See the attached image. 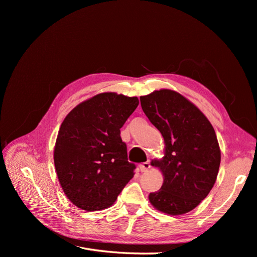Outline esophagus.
Masks as SVG:
<instances>
[{
	"label": "esophagus",
	"mask_w": 257,
	"mask_h": 257,
	"mask_svg": "<svg viewBox=\"0 0 257 257\" xmlns=\"http://www.w3.org/2000/svg\"><path fill=\"white\" fill-rule=\"evenodd\" d=\"M151 165H150V162H145V163H142V164H139V169H141L142 173H146L148 169H150Z\"/></svg>",
	"instance_id": "obj_1"
}]
</instances>
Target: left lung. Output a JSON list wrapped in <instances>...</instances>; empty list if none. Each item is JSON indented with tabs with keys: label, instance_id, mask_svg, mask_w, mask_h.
Listing matches in <instances>:
<instances>
[{
	"label": "left lung",
	"instance_id": "left-lung-1",
	"mask_svg": "<svg viewBox=\"0 0 257 257\" xmlns=\"http://www.w3.org/2000/svg\"><path fill=\"white\" fill-rule=\"evenodd\" d=\"M145 114L164 138L165 155L152 165L164 176L161 189L150 193L159 211L180 215L205 199L215 183L221 151L206 115L176 91L163 89L141 96Z\"/></svg>",
	"mask_w": 257,
	"mask_h": 257
}]
</instances>
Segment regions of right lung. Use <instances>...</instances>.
<instances>
[{
    "instance_id": "1",
    "label": "right lung",
    "mask_w": 257,
    "mask_h": 257,
    "mask_svg": "<svg viewBox=\"0 0 257 257\" xmlns=\"http://www.w3.org/2000/svg\"><path fill=\"white\" fill-rule=\"evenodd\" d=\"M139 104L105 92L77 105L62 122L53 160L59 182L72 203L85 211L113 205L134 177L120 128Z\"/></svg>"
}]
</instances>
